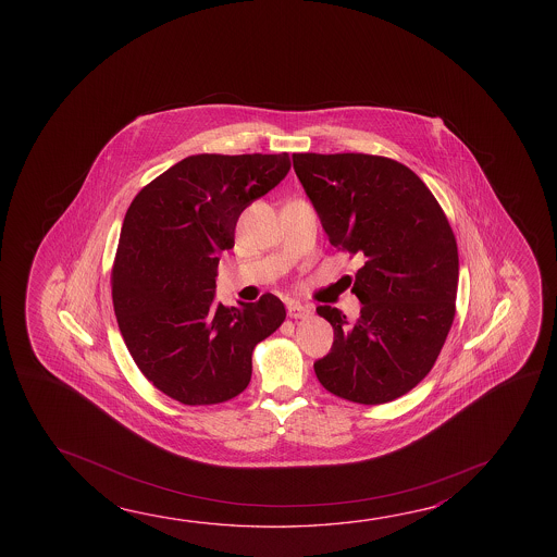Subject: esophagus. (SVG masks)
Wrapping results in <instances>:
<instances>
[{
  "mask_svg": "<svg viewBox=\"0 0 557 557\" xmlns=\"http://www.w3.org/2000/svg\"><path fill=\"white\" fill-rule=\"evenodd\" d=\"M310 307L307 305H301V302H289V307H287V317L289 319H305V317H309Z\"/></svg>",
  "mask_w": 557,
  "mask_h": 557,
  "instance_id": "esophagus-1",
  "label": "esophagus"
}]
</instances>
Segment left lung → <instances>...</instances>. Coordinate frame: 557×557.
<instances>
[{
	"label": "left lung",
	"instance_id": "left-lung-1",
	"mask_svg": "<svg viewBox=\"0 0 557 557\" xmlns=\"http://www.w3.org/2000/svg\"><path fill=\"white\" fill-rule=\"evenodd\" d=\"M293 169L330 245L366 258L351 287L361 317L317 307L334 344L314 373L344 400H396L435 366L455 320L458 248L447 215L420 176L388 157L293 153Z\"/></svg>",
	"mask_w": 557,
	"mask_h": 557
}]
</instances>
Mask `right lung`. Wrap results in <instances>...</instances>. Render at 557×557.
Here are the masks:
<instances>
[{
  "label": "right lung",
  "instance_id": "1",
  "mask_svg": "<svg viewBox=\"0 0 557 557\" xmlns=\"http://www.w3.org/2000/svg\"><path fill=\"white\" fill-rule=\"evenodd\" d=\"M289 169L287 153L190 156L129 203L112 265L114 314L139 371L173 400L238 396L256 344L282 326L285 307L272 293L240 307L215 302V275L238 215Z\"/></svg>",
  "mask_w": 557,
  "mask_h": 557
}]
</instances>
